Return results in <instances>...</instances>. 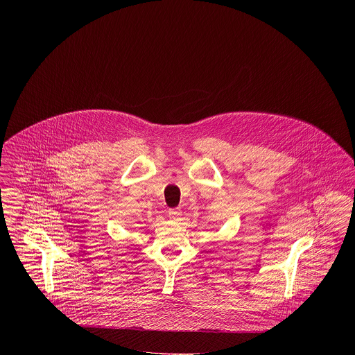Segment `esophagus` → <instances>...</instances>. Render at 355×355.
<instances>
[{
    "label": "esophagus",
    "mask_w": 355,
    "mask_h": 355,
    "mask_svg": "<svg viewBox=\"0 0 355 355\" xmlns=\"http://www.w3.org/2000/svg\"><path fill=\"white\" fill-rule=\"evenodd\" d=\"M182 211L180 209H171L169 210V218L171 220H178L181 218Z\"/></svg>",
    "instance_id": "obj_1"
}]
</instances>
